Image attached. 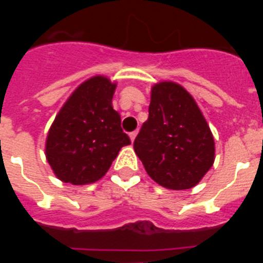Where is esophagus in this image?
Returning <instances> with one entry per match:
<instances>
[{"instance_id": "esophagus-1", "label": "esophagus", "mask_w": 263, "mask_h": 263, "mask_svg": "<svg viewBox=\"0 0 263 263\" xmlns=\"http://www.w3.org/2000/svg\"><path fill=\"white\" fill-rule=\"evenodd\" d=\"M137 134H138V132H132V133L129 134V137H130V139H132V142H134V139H136V137H137Z\"/></svg>"}]
</instances>
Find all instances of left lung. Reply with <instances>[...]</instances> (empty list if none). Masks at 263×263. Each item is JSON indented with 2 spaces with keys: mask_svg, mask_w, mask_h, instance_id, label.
<instances>
[{
  "mask_svg": "<svg viewBox=\"0 0 263 263\" xmlns=\"http://www.w3.org/2000/svg\"><path fill=\"white\" fill-rule=\"evenodd\" d=\"M148 176L168 190L199 184L215 162V139L194 97L175 81L152 88L148 118L134 141Z\"/></svg>",
  "mask_w": 263,
  "mask_h": 263,
  "instance_id": "left-lung-1",
  "label": "left lung"
}]
</instances>
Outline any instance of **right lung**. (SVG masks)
Here are the masks:
<instances>
[{
  "mask_svg": "<svg viewBox=\"0 0 263 263\" xmlns=\"http://www.w3.org/2000/svg\"><path fill=\"white\" fill-rule=\"evenodd\" d=\"M117 83L96 75L81 83L63 104L46 138V159L59 180L73 185L95 183L130 138L111 105Z\"/></svg>",
  "mask_w": 263,
  "mask_h": 263,
  "instance_id": "add662e5",
  "label": "right lung"
}]
</instances>
